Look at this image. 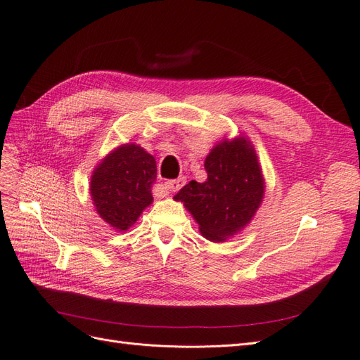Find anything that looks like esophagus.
<instances>
[{"label":"esophagus","mask_w":360,"mask_h":360,"mask_svg":"<svg viewBox=\"0 0 360 360\" xmlns=\"http://www.w3.org/2000/svg\"><path fill=\"white\" fill-rule=\"evenodd\" d=\"M184 183H186L184 177H179L176 180H168V181L164 183V189H165L167 195L174 193V192H177L181 188V186H184Z\"/></svg>","instance_id":"34e87169"}]
</instances>
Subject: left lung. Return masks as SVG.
Masks as SVG:
<instances>
[{"label":"left lung","instance_id":"1","mask_svg":"<svg viewBox=\"0 0 360 360\" xmlns=\"http://www.w3.org/2000/svg\"><path fill=\"white\" fill-rule=\"evenodd\" d=\"M207 180L189 181L174 196L181 200L199 232L224 242L245 229L264 198V177L252 143L245 136L223 139L205 158Z\"/></svg>","mask_w":360,"mask_h":360}]
</instances>
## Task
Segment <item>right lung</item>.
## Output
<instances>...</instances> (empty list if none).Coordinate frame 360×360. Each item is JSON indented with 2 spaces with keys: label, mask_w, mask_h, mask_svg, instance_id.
<instances>
[{
  "label": "right lung",
  "mask_w": 360,
  "mask_h": 360,
  "mask_svg": "<svg viewBox=\"0 0 360 360\" xmlns=\"http://www.w3.org/2000/svg\"><path fill=\"white\" fill-rule=\"evenodd\" d=\"M156 161L136 143L110 150L91 174L90 195L100 215L117 232H125L152 202Z\"/></svg>",
  "instance_id": "add662e5"
}]
</instances>
